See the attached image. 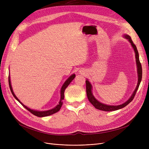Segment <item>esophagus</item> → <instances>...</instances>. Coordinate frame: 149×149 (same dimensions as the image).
<instances>
[{
	"mask_svg": "<svg viewBox=\"0 0 149 149\" xmlns=\"http://www.w3.org/2000/svg\"><path fill=\"white\" fill-rule=\"evenodd\" d=\"M83 71H82V70H81V71H80V74H83Z\"/></svg>",
	"mask_w": 149,
	"mask_h": 149,
	"instance_id": "obj_1",
	"label": "esophagus"
}]
</instances>
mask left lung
<instances>
[{
	"label": "left lung",
	"instance_id": "obj_1",
	"mask_svg": "<svg viewBox=\"0 0 149 149\" xmlns=\"http://www.w3.org/2000/svg\"><path fill=\"white\" fill-rule=\"evenodd\" d=\"M123 37L126 38L127 40L130 42L132 48L134 49V52H135V61H136V69H137V74H138V83H137V85L136 87L135 88L134 91L133 92L132 95L130 96V97L126 101V102L120 104V105H108V104H106L104 103H102L100 102L99 101H98L95 97L93 96V93H92V86L91 84V83H90V81L88 80V79H87L86 80V93H87V96H88V98L89 100V101H90V103L94 106L96 109H98V110H101V111H107V112H110V111H116L118 110V109H122L123 107H124L125 106H126L127 104H129L131 101L134 99L136 92L139 88V86L140 84L141 81V79H142V67H141V63L139 61V54L136 48V46L135 45V44L133 43L131 37L127 35V34H124Z\"/></svg>",
	"mask_w": 149,
	"mask_h": 149
}]
</instances>
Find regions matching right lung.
<instances>
[{"instance_id":"1","label":"right lung","mask_w":149,"mask_h":149,"mask_svg":"<svg viewBox=\"0 0 149 149\" xmlns=\"http://www.w3.org/2000/svg\"><path fill=\"white\" fill-rule=\"evenodd\" d=\"M75 77V74H72L65 81V82L63 83V84L62 85L61 90H60V101H59L58 104L56 107H54V108H52L51 109H49V110L42 111L34 110V109H31L28 107L26 106L23 104L21 102V101L18 99V98L16 96H15V95L14 94V93L13 90V88H12V86H11V80H10V75L8 77V81H9L10 88L11 92L12 93L13 95L14 96V97L15 99H16L23 107H24L25 109H26L28 111H29L31 113H32L33 115H36L37 116H38V117H44V116H49L51 115H52V114L56 113V112H57L58 111H60V108H61V106L63 104V99H64V92H65V91L66 88L68 86V85L70 83V82H71L74 79Z\"/></svg>"}]
</instances>
